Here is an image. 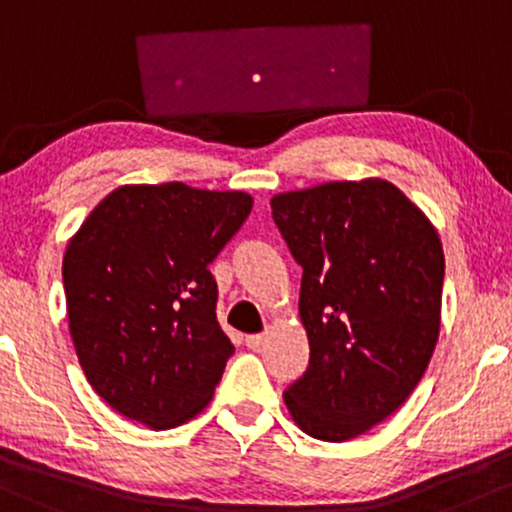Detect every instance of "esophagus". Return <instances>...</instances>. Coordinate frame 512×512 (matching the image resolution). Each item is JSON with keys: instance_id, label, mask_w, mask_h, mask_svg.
Instances as JSON below:
<instances>
[{"instance_id": "34e87169", "label": "esophagus", "mask_w": 512, "mask_h": 512, "mask_svg": "<svg viewBox=\"0 0 512 512\" xmlns=\"http://www.w3.org/2000/svg\"><path fill=\"white\" fill-rule=\"evenodd\" d=\"M266 343V333H251V336H246V346L251 350H258Z\"/></svg>"}]
</instances>
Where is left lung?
I'll list each match as a JSON object with an SVG mask.
<instances>
[{
    "label": "left lung",
    "instance_id": "1",
    "mask_svg": "<svg viewBox=\"0 0 512 512\" xmlns=\"http://www.w3.org/2000/svg\"><path fill=\"white\" fill-rule=\"evenodd\" d=\"M302 266L309 367L283 394L292 421L326 442L367 433L421 382L440 333L438 229L394 183L331 181L273 195Z\"/></svg>",
    "mask_w": 512,
    "mask_h": 512
}]
</instances>
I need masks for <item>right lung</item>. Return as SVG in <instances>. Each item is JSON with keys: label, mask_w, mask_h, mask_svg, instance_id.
I'll return each mask as SVG.
<instances>
[{"label": "right lung", "mask_w": 512, "mask_h": 512, "mask_svg": "<svg viewBox=\"0 0 512 512\" xmlns=\"http://www.w3.org/2000/svg\"><path fill=\"white\" fill-rule=\"evenodd\" d=\"M251 208L241 191L120 186L70 239L62 283L74 350L120 416L166 430L210 404L234 346L208 266Z\"/></svg>", "instance_id": "right-lung-1"}]
</instances>
